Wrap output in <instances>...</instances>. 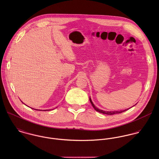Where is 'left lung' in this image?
Segmentation results:
<instances>
[{"label": "left lung", "mask_w": 159, "mask_h": 159, "mask_svg": "<svg viewBox=\"0 0 159 159\" xmlns=\"http://www.w3.org/2000/svg\"><path fill=\"white\" fill-rule=\"evenodd\" d=\"M89 100H90V102H91V103L92 104V107H93V108L95 109V110H96L97 111H98V112H99V113H101L108 114V115H113V114H114L121 113H123V112H124V111H127V110H128L129 109H129H125V110H124L115 111H103V110H100V109L97 108V107H95V105H94V104L93 103V102H92V100H91V97L89 98Z\"/></svg>", "instance_id": "8db88e82"}]
</instances>
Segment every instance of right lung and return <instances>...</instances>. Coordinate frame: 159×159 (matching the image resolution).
Listing matches in <instances>:
<instances>
[{"label":"right lung","mask_w":159,"mask_h":159,"mask_svg":"<svg viewBox=\"0 0 159 159\" xmlns=\"http://www.w3.org/2000/svg\"><path fill=\"white\" fill-rule=\"evenodd\" d=\"M32 109H34V108H32ZM34 110H35V109H34Z\"/></svg>","instance_id":"right-lung-1"}]
</instances>
